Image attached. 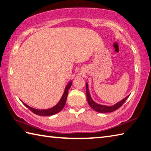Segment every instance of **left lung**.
<instances>
[{"label":"left lung","instance_id":"8db88e82","mask_svg":"<svg viewBox=\"0 0 151 151\" xmlns=\"http://www.w3.org/2000/svg\"><path fill=\"white\" fill-rule=\"evenodd\" d=\"M86 98L88 100V103L89 106L91 108L95 110L96 111L99 112V113H109V112H112L115 110H116L118 108L121 107L124 102L127 99L128 97L129 96V95H128L127 96L123 98L121 101H119L116 104H114L113 106H106V105H102V104H98L95 102L94 100H92V98L90 96L89 89H88V84L87 83H86Z\"/></svg>","mask_w":151,"mask_h":151}]
</instances>
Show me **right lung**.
Masks as SVG:
<instances>
[{"mask_svg": "<svg viewBox=\"0 0 151 151\" xmlns=\"http://www.w3.org/2000/svg\"><path fill=\"white\" fill-rule=\"evenodd\" d=\"M73 81H70L69 83H68V84L66 86L65 88V91L63 94L62 95V97L61 99H60L59 102L57 103L55 106L52 107L51 108L49 109H35L34 108H32V107L29 106L28 105H27L26 104L23 102L22 101V102L23 103V104L25 106L26 108H28L29 110H31L33 113L36 114V115H39V116H53V115L56 114L59 112L61 111L63 108H64V106L65 105V103H66V100H67V95H68V90L72 85Z\"/></svg>", "mask_w": 151, "mask_h": 151, "instance_id": "1", "label": "right lung"}]
</instances>
